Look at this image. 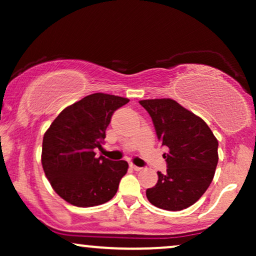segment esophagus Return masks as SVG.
I'll use <instances>...</instances> for the list:
<instances>
[{"label": "esophagus", "mask_w": 256, "mask_h": 256, "mask_svg": "<svg viewBox=\"0 0 256 256\" xmlns=\"http://www.w3.org/2000/svg\"><path fill=\"white\" fill-rule=\"evenodd\" d=\"M130 167H131L132 170H134V171H140V170H142V167H138L136 165H134V164H131Z\"/></svg>", "instance_id": "1"}]
</instances>
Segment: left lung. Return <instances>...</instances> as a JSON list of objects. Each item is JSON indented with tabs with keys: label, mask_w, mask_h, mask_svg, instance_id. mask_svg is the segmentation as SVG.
Instances as JSON below:
<instances>
[{
	"label": "left lung",
	"mask_w": 256,
	"mask_h": 256,
	"mask_svg": "<svg viewBox=\"0 0 256 256\" xmlns=\"http://www.w3.org/2000/svg\"><path fill=\"white\" fill-rule=\"evenodd\" d=\"M152 120L167 172H158L146 198L155 207L182 210L195 204L212 183L218 165V140L200 116L171 98L142 100Z\"/></svg>",
	"instance_id": "8db88e82"
}]
</instances>
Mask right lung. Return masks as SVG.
I'll return each instance as SVG.
<instances>
[{
    "mask_svg": "<svg viewBox=\"0 0 256 256\" xmlns=\"http://www.w3.org/2000/svg\"><path fill=\"white\" fill-rule=\"evenodd\" d=\"M128 98L96 92L66 107L46 131L42 166L55 192L77 207H94L113 198L128 164L96 158L106 128Z\"/></svg>",
    "mask_w": 256,
    "mask_h": 256,
    "instance_id": "right-lung-1",
    "label": "right lung"
}]
</instances>
